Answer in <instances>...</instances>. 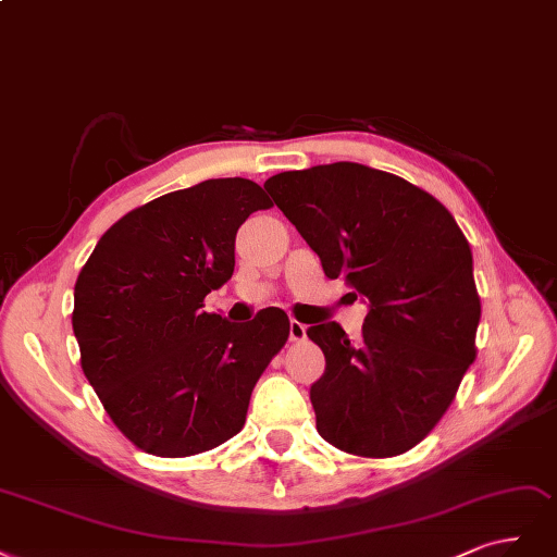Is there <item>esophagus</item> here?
<instances>
[{
	"mask_svg": "<svg viewBox=\"0 0 557 557\" xmlns=\"http://www.w3.org/2000/svg\"><path fill=\"white\" fill-rule=\"evenodd\" d=\"M305 335H308V326L300 324V321H296V319H292L289 321V339H292V343H302Z\"/></svg>",
	"mask_w": 557,
	"mask_h": 557,
	"instance_id": "34e87169",
	"label": "esophagus"
}]
</instances>
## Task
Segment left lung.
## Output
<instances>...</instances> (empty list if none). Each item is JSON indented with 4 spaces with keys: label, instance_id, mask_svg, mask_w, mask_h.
Returning a JSON list of instances; mask_svg holds the SVG:
<instances>
[{
    "label": "left lung",
    "instance_id": "8db88e82",
    "mask_svg": "<svg viewBox=\"0 0 557 557\" xmlns=\"http://www.w3.org/2000/svg\"><path fill=\"white\" fill-rule=\"evenodd\" d=\"M268 194L326 277L368 302L358 339L335 321L308 337L326 356L310 386L319 435L347 454L409 451L454 403L472 366L481 302L454 214L403 177L335 161L268 177Z\"/></svg>",
    "mask_w": 557,
    "mask_h": 557
}]
</instances>
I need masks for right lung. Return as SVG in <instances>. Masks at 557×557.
Masks as SVG:
<instances>
[{
  "label": "right lung",
  "mask_w": 557,
  "mask_h": 557,
  "mask_svg": "<svg viewBox=\"0 0 557 557\" xmlns=\"http://www.w3.org/2000/svg\"><path fill=\"white\" fill-rule=\"evenodd\" d=\"M271 206L245 177L177 189L124 214L83 265L71 314L81 366L143 451L203 454L245 425L289 317L265 308L238 326L206 312L203 298L231 280L240 224Z\"/></svg>",
  "instance_id": "1"
}]
</instances>
